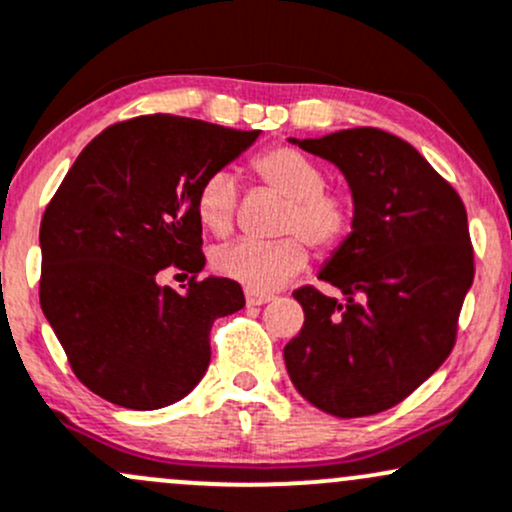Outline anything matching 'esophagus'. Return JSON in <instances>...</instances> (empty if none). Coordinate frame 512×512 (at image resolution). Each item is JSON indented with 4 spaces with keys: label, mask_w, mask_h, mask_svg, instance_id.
I'll list each match as a JSON object with an SVG mask.
<instances>
[{
    "label": "esophagus",
    "mask_w": 512,
    "mask_h": 512,
    "mask_svg": "<svg viewBox=\"0 0 512 512\" xmlns=\"http://www.w3.org/2000/svg\"><path fill=\"white\" fill-rule=\"evenodd\" d=\"M272 299H274L272 294H260V291H247V294H245L247 306H262V303H267Z\"/></svg>",
    "instance_id": "34e87169"
}]
</instances>
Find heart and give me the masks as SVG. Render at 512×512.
Wrapping results in <instances>:
<instances>
[{
    "label": "heart",
    "instance_id": "b5f03b06",
    "mask_svg": "<svg viewBox=\"0 0 512 512\" xmlns=\"http://www.w3.org/2000/svg\"><path fill=\"white\" fill-rule=\"evenodd\" d=\"M252 172L265 187L284 196L272 243L238 240L213 252V269L250 291L279 289L308 265L306 240L318 255H333L355 228V201L340 189H328L323 167L291 145H274L252 160ZM238 187L230 172H213L201 182L194 209L201 226L226 235L233 226Z\"/></svg>",
    "mask_w": 512,
    "mask_h": 512
}]
</instances>
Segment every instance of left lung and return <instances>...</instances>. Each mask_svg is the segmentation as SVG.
Here are the masks:
<instances>
[{
	"mask_svg": "<svg viewBox=\"0 0 512 512\" xmlns=\"http://www.w3.org/2000/svg\"><path fill=\"white\" fill-rule=\"evenodd\" d=\"M333 162L355 199V228L318 279L345 294L301 286L303 328L284 347L306 401L338 418L401 403L440 369L474 282L466 209L452 184L411 143L379 128L291 138Z\"/></svg>",
	"mask_w": 512,
	"mask_h": 512,
	"instance_id": "8db88e82",
	"label": "left lung"
}]
</instances>
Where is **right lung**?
Here are the masks:
<instances>
[{
	"mask_svg": "<svg viewBox=\"0 0 512 512\" xmlns=\"http://www.w3.org/2000/svg\"><path fill=\"white\" fill-rule=\"evenodd\" d=\"M260 131L150 114L104 128L41 221V308L77 379L106 401L155 411L187 396L211 362L213 320L240 311L230 279L206 265L194 199L201 182ZM193 274L177 295L165 268Z\"/></svg>",
	"mask_w": 512,
	"mask_h": 512,
	"instance_id": "add662e5",
	"label": "right lung"
}]
</instances>
